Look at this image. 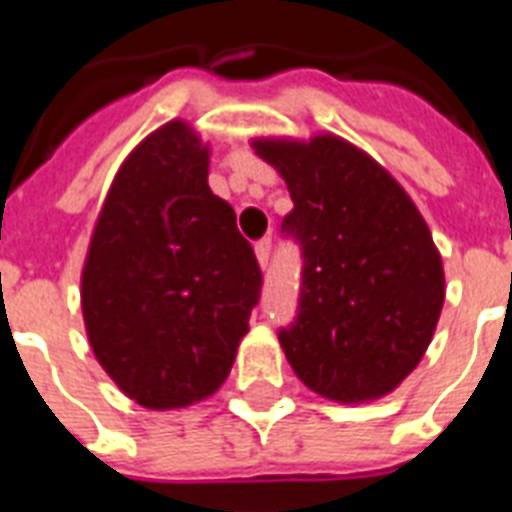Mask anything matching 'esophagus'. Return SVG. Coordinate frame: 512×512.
Listing matches in <instances>:
<instances>
[{
  "label": "esophagus",
  "mask_w": 512,
  "mask_h": 512,
  "mask_svg": "<svg viewBox=\"0 0 512 512\" xmlns=\"http://www.w3.org/2000/svg\"><path fill=\"white\" fill-rule=\"evenodd\" d=\"M255 255H257V263L268 265V260H271V239H260L255 241Z\"/></svg>",
  "instance_id": "1"
}]
</instances>
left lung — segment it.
I'll return each instance as SVG.
<instances>
[{
	"label": "left lung",
	"mask_w": 512,
	"mask_h": 512,
	"mask_svg": "<svg viewBox=\"0 0 512 512\" xmlns=\"http://www.w3.org/2000/svg\"><path fill=\"white\" fill-rule=\"evenodd\" d=\"M295 201L281 231L300 241L303 287L279 342L319 396H388L425 356L444 308L428 223L385 167L337 135L252 140Z\"/></svg>",
	"instance_id": "8db88e82"
}]
</instances>
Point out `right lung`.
<instances>
[{"label": "right lung", "mask_w": 512, "mask_h": 512, "mask_svg": "<svg viewBox=\"0 0 512 512\" xmlns=\"http://www.w3.org/2000/svg\"><path fill=\"white\" fill-rule=\"evenodd\" d=\"M207 170L191 124L151 132L116 172L84 260L92 353L124 396L159 412L223 385L260 300L255 252Z\"/></svg>", "instance_id": "1"}]
</instances>
